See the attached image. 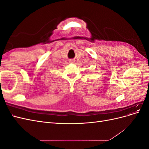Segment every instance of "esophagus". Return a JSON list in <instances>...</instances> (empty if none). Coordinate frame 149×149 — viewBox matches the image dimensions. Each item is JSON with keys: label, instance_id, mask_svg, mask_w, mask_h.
<instances>
[{"label": "esophagus", "instance_id": "obj_1", "mask_svg": "<svg viewBox=\"0 0 149 149\" xmlns=\"http://www.w3.org/2000/svg\"><path fill=\"white\" fill-rule=\"evenodd\" d=\"M69 62H70V63H74V61L73 60H69Z\"/></svg>", "mask_w": 149, "mask_h": 149}]
</instances>
